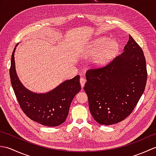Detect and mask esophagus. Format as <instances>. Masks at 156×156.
I'll return each instance as SVG.
<instances>
[{
  "label": "esophagus",
  "instance_id": "34e87169",
  "mask_svg": "<svg viewBox=\"0 0 156 156\" xmlns=\"http://www.w3.org/2000/svg\"><path fill=\"white\" fill-rule=\"evenodd\" d=\"M86 82H87V80H86V79L84 78H80V85H81V87L83 88V87H84V84L86 83Z\"/></svg>",
  "mask_w": 156,
  "mask_h": 156
}]
</instances>
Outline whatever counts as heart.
<instances>
[{
	"mask_svg": "<svg viewBox=\"0 0 156 156\" xmlns=\"http://www.w3.org/2000/svg\"><path fill=\"white\" fill-rule=\"evenodd\" d=\"M119 45L114 40H109L107 37H100L94 42L93 49L96 53L102 51L96 58L94 64L97 65L102 64L108 61L116 52L117 51Z\"/></svg>",
	"mask_w": 156,
	"mask_h": 156,
	"instance_id": "obj_1",
	"label": "heart"
}]
</instances>
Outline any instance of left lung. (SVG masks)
I'll return each instance as SVG.
<instances>
[{
	"label": "left lung",
	"mask_w": 156,
	"mask_h": 156,
	"mask_svg": "<svg viewBox=\"0 0 156 156\" xmlns=\"http://www.w3.org/2000/svg\"><path fill=\"white\" fill-rule=\"evenodd\" d=\"M147 75L143 50L129 35L121 55L104 67L86 73L84 89L94 120L111 125L127 118L144 93Z\"/></svg>",
	"instance_id": "obj_1"
}]
</instances>
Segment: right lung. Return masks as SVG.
<instances>
[{"label":"right lung","mask_w":156,"mask_h":156,"mask_svg":"<svg viewBox=\"0 0 156 156\" xmlns=\"http://www.w3.org/2000/svg\"><path fill=\"white\" fill-rule=\"evenodd\" d=\"M18 45V44H17ZM11 55L10 78L16 99L23 111L31 120L48 127H56L64 122L71 102L81 89L80 76L63 82L46 93H35L23 85L15 69V51Z\"/></svg>","instance_id":"right-lung-1"}]
</instances>
